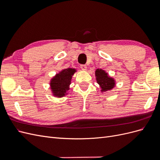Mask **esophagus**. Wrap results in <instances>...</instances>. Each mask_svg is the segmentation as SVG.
Returning <instances> with one entry per match:
<instances>
[{
  "mask_svg": "<svg viewBox=\"0 0 160 160\" xmlns=\"http://www.w3.org/2000/svg\"><path fill=\"white\" fill-rule=\"evenodd\" d=\"M81 68L83 71H85L87 69V66L85 65H81Z\"/></svg>",
  "mask_w": 160,
  "mask_h": 160,
  "instance_id": "obj_1",
  "label": "esophagus"
}]
</instances>
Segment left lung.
Segmentation results:
<instances>
[{
	"mask_svg": "<svg viewBox=\"0 0 160 160\" xmlns=\"http://www.w3.org/2000/svg\"><path fill=\"white\" fill-rule=\"evenodd\" d=\"M96 79L98 83L101 88V91H106L112 89L115 87V81L113 78L108 76L107 72L102 69H97L95 71Z\"/></svg>",
	"mask_w": 160,
	"mask_h": 160,
	"instance_id": "left-lung-1",
	"label": "left lung"
}]
</instances>
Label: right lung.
<instances>
[{
	"label": "right lung",
	"mask_w": 160,
	"mask_h": 160,
	"mask_svg": "<svg viewBox=\"0 0 160 160\" xmlns=\"http://www.w3.org/2000/svg\"><path fill=\"white\" fill-rule=\"evenodd\" d=\"M75 71V69L71 68L63 69L53 77L50 83L53 95L58 98L65 95L66 91L69 89L72 76Z\"/></svg>",
	"instance_id": "obj_1"
}]
</instances>
